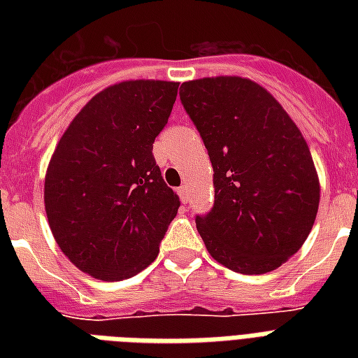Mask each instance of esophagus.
<instances>
[{"mask_svg":"<svg viewBox=\"0 0 358 358\" xmlns=\"http://www.w3.org/2000/svg\"><path fill=\"white\" fill-rule=\"evenodd\" d=\"M178 195L180 201L184 202V204H187V201H189V187H187V185H182L178 189Z\"/></svg>","mask_w":358,"mask_h":358,"instance_id":"34e87169","label":"esophagus"}]
</instances>
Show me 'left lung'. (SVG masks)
I'll return each mask as SVG.
<instances>
[{
  "label": "left lung",
  "instance_id": "1",
  "mask_svg": "<svg viewBox=\"0 0 358 358\" xmlns=\"http://www.w3.org/2000/svg\"><path fill=\"white\" fill-rule=\"evenodd\" d=\"M180 100L213 167L215 202L196 215L213 260L262 275L305 243L320 206V180L299 128L255 81L219 76L185 81Z\"/></svg>",
  "mask_w": 358,
  "mask_h": 358
}]
</instances>
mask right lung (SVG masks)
Instances as JSON below:
<instances>
[{"label": "right lung", "mask_w": 358, "mask_h": 358, "mask_svg": "<svg viewBox=\"0 0 358 358\" xmlns=\"http://www.w3.org/2000/svg\"><path fill=\"white\" fill-rule=\"evenodd\" d=\"M174 81H122L76 115L44 180L52 234L69 260L100 280H122L156 260L178 195L152 148L173 111Z\"/></svg>", "instance_id": "obj_1"}]
</instances>
